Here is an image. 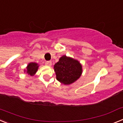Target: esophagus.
Returning <instances> with one entry per match:
<instances>
[{
  "instance_id": "obj_1",
  "label": "esophagus",
  "mask_w": 123,
  "mask_h": 123,
  "mask_svg": "<svg viewBox=\"0 0 123 123\" xmlns=\"http://www.w3.org/2000/svg\"><path fill=\"white\" fill-rule=\"evenodd\" d=\"M45 65H46L47 66L50 67L51 65H52V62H51V61H47L46 62H45Z\"/></svg>"
}]
</instances>
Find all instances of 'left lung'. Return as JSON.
Here are the masks:
<instances>
[{
	"mask_svg": "<svg viewBox=\"0 0 123 123\" xmlns=\"http://www.w3.org/2000/svg\"><path fill=\"white\" fill-rule=\"evenodd\" d=\"M56 79L68 85L76 81L82 74V66L78 60L63 55L54 65Z\"/></svg>",
	"mask_w": 123,
	"mask_h": 123,
	"instance_id": "1",
	"label": "left lung"
}]
</instances>
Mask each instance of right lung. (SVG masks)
<instances>
[{"label":"right lung","mask_w":123,"mask_h":123,"mask_svg":"<svg viewBox=\"0 0 123 123\" xmlns=\"http://www.w3.org/2000/svg\"><path fill=\"white\" fill-rule=\"evenodd\" d=\"M38 67L39 66L36 63H30L27 67L26 73H28V75H30V76H33L37 71Z\"/></svg>","instance_id":"1"}]
</instances>
